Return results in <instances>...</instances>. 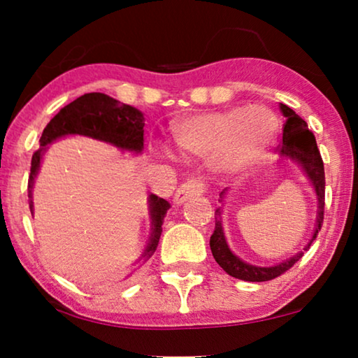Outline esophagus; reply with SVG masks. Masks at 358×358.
<instances>
[{
	"mask_svg": "<svg viewBox=\"0 0 358 358\" xmlns=\"http://www.w3.org/2000/svg\"><path fill=\"white\" fill-rule=\"evenodd\" d=\"M205 192V184L202 179H190L182 185H179V189L174 194V203L180 205L185 200L194 197V195H202Z\"/></svg>",
	"mask_w": 358,
	"mask_h": 358,
	"instance_id": "esophagus-1",
	"label": "esophagus"
}]
</instances>
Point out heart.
<instances>
[{"mask_svg": "<svg viewBox=\"0 0 358 358\" xmlns=\"http://www.w3.org/2000/svg\"><path fill=\"white\" fill-rule=\"evenodd\" d=\"M176 146L187 155L208 158L218 174H236L251 168L271 150L277 120L264 107H231L227 110L185 115L173 127ZM164 158L176 159L169 146H161Z\"/></svg>", "mask_w": 358, "mask_h": 358, "instance_id": "heart-1", "label": "heart"}]
</instances>
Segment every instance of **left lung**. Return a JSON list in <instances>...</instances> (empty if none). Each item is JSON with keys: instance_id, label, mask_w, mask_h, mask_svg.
I'll use <instances>...</instances> for the list:
<instances>
[{"instance_id": "obj_1", "label": "left lung", "mask_w": 358, "mask_h": 358, "mask_svg": "<svg viewBox=\"0 0 358 358\" xmlns=\"http://www.w3.org/2000/svg\"><path fill=\"white\" fill-rule=\"evenodd\" d=\"M278 107H280V112L283 114V117H285L280 156L300 166L308 180L311 182L313 189H315V194L317 199L315 231H313L310 243L303 248V251L296 252L295 256L287 259V261H282L280 264H275V266H268V267L254 266V264L243 261L241 257H238L236 254L229 249L227 243V236H224V231H223L222 208H217V212H215V215H217V217H215V231L212 236H210V249H212V254L215 261L218 262V266L222 267L228 275L239 278V280L267 282L278 275H282L283 272H287L293 264L300 261L305 251L310 249L311 243L315 241L317 236V231H321L322 218H324V185H326L324 164H322V158L320 155V150H317L315 135H313V131L308 130L306 122L303 120L295 110L290 109V107L285 104H282V102L278 104ZM227 194H228V189H223V192L220 194V202H223L224 195Z\"/></svg>"}]
</instances>
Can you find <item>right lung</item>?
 Segmentation results:
<instances>
[{"label":"right lung","mask_w":358,"mask_h":358,"mask_svg":"<svg viewBox=\"0 0 358 358\" xmlns=\"http://www.w3.org/2000/svg\"><path fill=\"white\" fill-rule=\"evenodd\" d=\"M143 112L135 107L120 104L114 97L102 94V92H87L80 96L70 104L63 107L53 119L48 122L42 131L41 148L32 156L31 176H29V207L34 213L32 189L38 169H41L42 156L45 155L47 146L53 141L65 138L68 135H80L87 138L104 141L120 151H129L134 155H141L143 151ZM171 208L169 202L151 194L148 197V212L151 220L150 241L146 244L143 254L138 259L146 261L153 256L163 233V222L166 213Z\"/></svg>","instance_id":"obj_1"}]
</instances>
